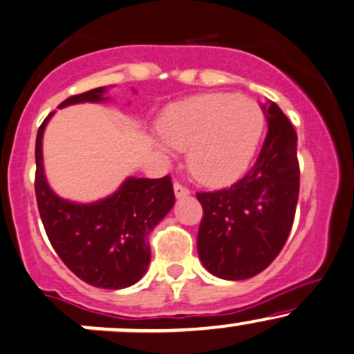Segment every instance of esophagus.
I'll return each mask as SVG.
<instances>
[{
	"label": "esophagus",
	"instance_id": "esophagus-1",
	"mask_svg": "<svg viewBox=\"0 0 354 354\" xmlns=\"http://www.w3.org/2000/svg\"><path fill=\"white\" fill-rule=\"evenodd\" d=\"M189 193L192 192H189L188 186L181 185L180 181H176V183H174V195H176V198H185V196H188Z\"/></svg>",
	"mask_w": 354,
	"mask_h": 354
}]
</instances>
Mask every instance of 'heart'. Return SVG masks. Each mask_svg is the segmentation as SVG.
Masks as SVG:
<instances>
[{"mask_svg": "<svg viewBox=\"0 0 354 354\" xmlns=\"http://www.w3.org/2000/svg\"><path fill=\"white\" fill-rule=\"evenodd\" d=\"M266 118L248 97L212 92L186 97L165 109L159 119L158 147L169 156L186 149L189 173L201 183L235 181L254 158Z\"/></svg>", "mask_w": 354, "mask_h": 354, "instance_id": "b5f03b06", "label": "heart"}]
</instances>
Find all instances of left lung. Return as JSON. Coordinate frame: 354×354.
I'll use <instances>...</instances> for the list:
<instances>
[{
    "instance_id": "1",
    "label": "left lung",
    "mask_w": 354,
    "mask_h": 354,
    "mask_svg": "<svg viewBox=\"0 0 354 354\" xmlns=\"http://www.w3.org/2000/svg\"><path fill=\"white\" fill-rule=\"evenodd\" d=\"M266 141L250 171L230 188L198 192L203 207L198 255L227 281L254 277L281 254L299 198L297 134L277 104L263 106Z\"/></svg>"
}]
</instances>
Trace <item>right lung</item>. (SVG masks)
Masks as SVG:
<instances>
[{
  "label": "right lung",
  "mask_w": 354,
  "mask_h": 354,
  "mask_svg": "<svg viewBox=\"0 0 354 354\" xmlns=\"http://www.w3.org/2000/svg\"><path fill=\"white\" fill-rule=\"evenodd\" d=\"M102 94L104 87L92 88L58 107L99 102ZM50 115L38 127L35 145V195L46 236L65 266L87 284L102 289L133 286L149 266L147 235L174 205L171 176L129 178L119 192L92 205L62 200L46 185L41 165V136Z\"/></svg>",
  "instance_id": "1"
}]
</instances>
